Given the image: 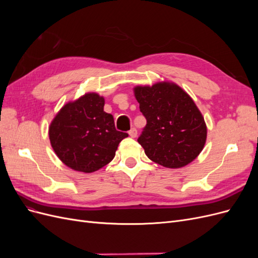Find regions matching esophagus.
I'll list each match as a JSON object with an SVG mask.
<instances>
[{"label":"esophagus","mask_w":258,"mask_h":258,"mask_svg":"<svg viewBox=\"0 0 258 258\" xmlns=\"http://www.w3.org/2000/svg\"><path fill=\"white\" fill-rule=\"evenodd\" d=\"M137 135H138V131H137V129H136V128H132V129H130V131H129V136H130L131 138H136V137H137Z\"/></svg>","instance_id":"34e87169"}]
</instances>
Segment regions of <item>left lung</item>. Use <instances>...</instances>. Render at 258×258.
Listing matches in <instances>:
<instances>
[{"label":"left lung","mask_w":258,"mask_h":258,"mask_svg":"<svg viewBox=\"0 0 258 258\" xmlns=\"http://www.w3.org/2000/svg\"><path fill=\"white\" fill-rule=\"evenodd\" d=\"M146 126L138 142L152 161L171 169L188 165L204 150L207 124L194 100L174 83L137 86Z\"/></svg>","instance_id":"8db88e82"}]
</instances>
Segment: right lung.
Listing matches in <instances>:
<instances>
[{
    "label": "right lung",
    "instance_id": "right-lung-1",
    "mask_svg": "<svg viewBox=\"0 0 258 258\" xmlns=\"http://www.w3.org/2000/svg\"><path fill=\"white\" fill-rule=\"evenodd\" d=\"M104 98L88 92L62 106L49 126L51 147L66 166L91 173L106 166L126 132L117 131Z\"/></svg>",
    "mask_w": 258,
    "mask_h": 258
}]
</instances>
